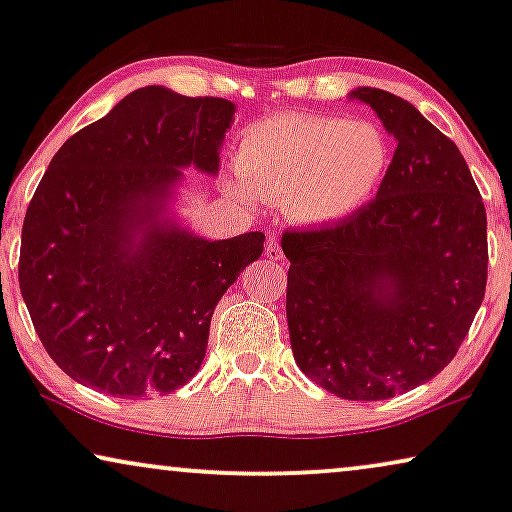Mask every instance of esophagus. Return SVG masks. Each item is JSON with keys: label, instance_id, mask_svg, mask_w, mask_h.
<instances>
[{"label": "esophagus", "instance_id": "esophagus-1", "mask_svg": "<svg viewBox=\"0 0 512 512\" xmlns=\"http://www.w3.org/2000/svg\"><path fill=\"white\" fill-rule=\"evenodd\" d=\"M264 255H267V260H271V262H278V260H281V257H283L281 243H278L276 236H269L267 248H264Z\"/></svg>", "mask_w": 512, "mask_h": 512}]
</instances>
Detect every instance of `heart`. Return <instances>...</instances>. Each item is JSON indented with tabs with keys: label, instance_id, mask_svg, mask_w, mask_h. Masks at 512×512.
<instances>
[{
	"label": "heart",
	"instance_id": "heart-1",
	"mask_svg": "<svg viewBox=\"0 0 512 512\" xmlns=\"http://www.w3.org/2000/svg\"><path fill=\"white\" fill-rule=\"evenodd\" d=\"M390 158L373 122L276 113L243 132L234 193L245 203H281L295 224L331 226L375 196Z\"/></svg>",
	"mask_w": 512,
	"mask_h": 512
}]
</instances>
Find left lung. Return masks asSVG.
<instances>
[{"instance_id":"1","label":"left lung","mask_w":512,"mask_h":512,"mask_svg":"<svg viewBox=\"0 0 512 512\" xmlns=\"http://www.w3.org/2000/svg\"><path fill=\"white\" fill-rule=\"evenodd\" d=\"M397 141L371 203L286 231V314L300 371L335 397L390 399L456 357L487 288V212L461 151L409 101L359 87Z\"/></svg>"}]
</instances>
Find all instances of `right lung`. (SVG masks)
I'll return each instance as SVG.
<instances>
[{"label":"right lung","mask_w":512,"mask_h":512,"mask_svg":"<svg viewBox=\"0 0 512 512\" xmlns=\"http://www.w3.org/2000/svg\"><path fill=\"white\" fill-rule=\"evenodd\" d=\"M236 106L141 87L51 158L25 212L18 283L56 366L113 397L198 373L217 302L264 250L250 231L208 241L174 222L184 167L219 172Z\"/></svg>","instance_id":"1"}]
</instances>
